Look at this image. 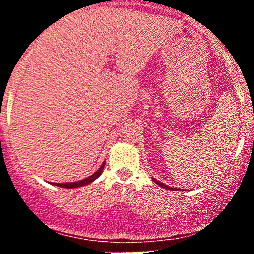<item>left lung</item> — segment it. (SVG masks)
<instances>
[{
	"label": "left lung",
	"instance_id": "8db88e82",
	"mask_svg": "<svg viewBox=\"0 0 254 254\" xmlns=\"http://www.w3.org/2000/svg\"><path fill=\"white\" fill-rule=\"evenodd\" d=\"M153 180H154V183H156L157 185L159 186H161V188H165V189H168V190H178V189H176V188H170V186H167V185H165L164 183H161V182H159V180H156L155 178H153Z\"/></svg>",
	"mask_w": 254,
	"mask_h": 254
}]
</instances>
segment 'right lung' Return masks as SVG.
<instances>
[{
    "instance_id": "add662e5",
    "label": "right lung",
    "mask_w": 254,
    "mask_h": 254,
    "mask_svg": "<svg viewBox=\"0 0 254 254\" xmlns=\"http://www.w3.org/2000/svg\"><path fill=\"white\" fill-rule=\"evenodd\" d=\"M104 167H105V162L103 165L100 166V168H99V170L95 172V173H93L92 176H89L88 178H86V179H82V180H80V182H72V183H64V184H62V183H52L54 184V185H56V186H61V188H66V189H75V188H80V186H84V185H87V184H90L92 182H94L95 179H97V178L100 176L101 173H103V171H104Z\"/></svg>"
}]
</instances>
